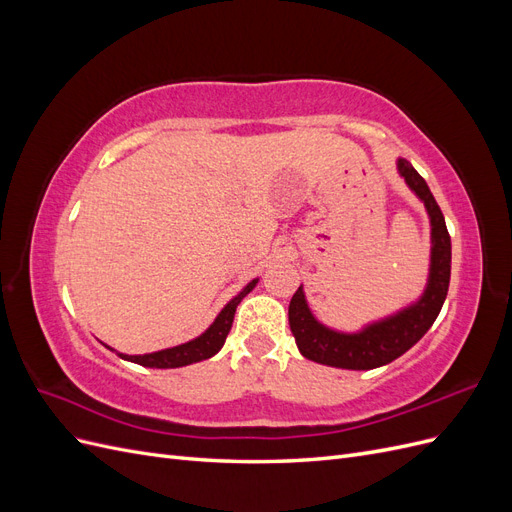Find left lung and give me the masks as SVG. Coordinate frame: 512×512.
Masks as SVG:
<instances>
[{
	"label": "left lung",
	"mask_w": 512,
	"mask_h": 512,
	"mask_svg": "<svg viewBox=\"0 0 512 512\" xmlns=\"http://www.w3.org/2000/svg\"><path fill=\"white\" fill-rule=\"evenodd\" d=\"M397 173L410 192L421 200L429 218V271L423 292L397 312L371 320L356 331H339L324 324L309 309L303 284L288 305L290 331L305 359L337 369H376L408 352L436 322L451 282V237L444 215L425 179L414 166L397 158Z\"/></svg>",
	"instance_id": "1"
}]
</instances>
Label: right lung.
I'll return each instance as SVG.
<instances>
[{"instance_id":"right-lung-1","label":"right lung","mask_w":512,"mask_h":512,"mask_svg":"<svg viewBox=\"0 0 512 512\" xmlns=\"http://www.w3.org/2000/svg\"><path fill=\"white\" fill-rule=\"evenodd\" d=\"M260 277H254L252 282H247L235 297H232L222 309L220 314L215 316V320L209 324V327L200 333L198 337L190 339V342L173 346V348H164L158 352H147V354H123L117 352L115 348H111L117 352V356H121L123 361H130L136 365H143V367H153V369H175V367H185V365H192V363H200V361H207L211 359L213 354H218L226 342V335L232 327V318H235L237 312V305L243 301V297L250 294L256 284H258Z\"/></svg>"}]
</instances>
